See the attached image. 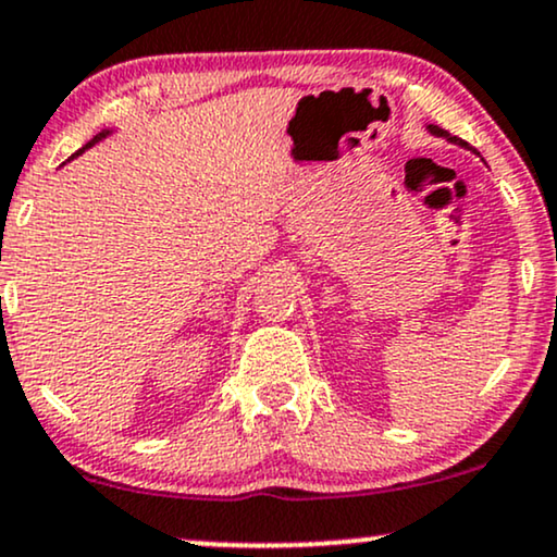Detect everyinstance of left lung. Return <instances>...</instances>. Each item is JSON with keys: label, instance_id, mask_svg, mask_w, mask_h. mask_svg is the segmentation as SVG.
Masks as SVG:
<instances>
[{"label": "left lung", "instance_id": "8db88e82", "mask_svg": "<svg viewBox=\"0 0 557 557\" xmlns=\"http://www.w3.org/2000/svg\"><path fill=\"white\" fill-rule=\"evenodd\" d=\"M429 132L434 134V136H444L446 141H451V144H459V147H465V149H468V141H462V139H459V136H451L449 132H444V128H438V126H429Z\"/></svg>", "mask_w": 557, "mask_h": 557}]
</instances>
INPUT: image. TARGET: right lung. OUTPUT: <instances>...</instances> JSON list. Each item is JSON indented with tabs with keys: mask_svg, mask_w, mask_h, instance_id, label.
Instances as JSON below:
<instances>
[{
	"mask_svg": "<svg viewBox=\"0 0 557 557\" xmlns=\"http://www.w3.org/2000/svg\"><path fill=\"white\" fill-rule=\"evenodd\" d=\"M108 134H111V132H108V128H106V132H100L98 136H95V139H89V141L85 144V147H82V149H79V152H74V154H72V160H74V157H79L82 152H85V149H89V147H95V144H98V141H102V139H106V136H108Z\"/></svg>",
	"mask_w": 557,
	"mask_h": 557,
	"instance_id": "right-lung-1",
	"label": "right lung"
}]
</instances>
